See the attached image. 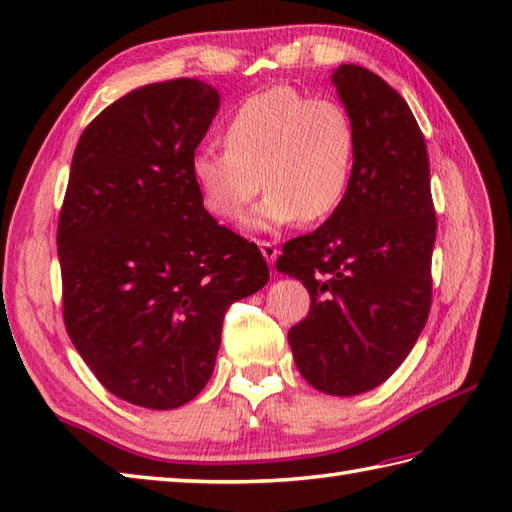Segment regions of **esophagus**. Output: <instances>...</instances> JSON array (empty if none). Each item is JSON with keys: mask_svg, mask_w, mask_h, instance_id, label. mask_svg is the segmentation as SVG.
<instances>
[{"mask_svg": "<svg viewBox=\"0 0 512 512\" xmlns=\"http://www.w3.org/2000/svg\"><path fill=\"white\" fill-rule=\"evenodd\" d=\"M259 250H262L268 264H275V259L279 257V248L273 242H259Z\"/></svg>", "mask_w": 512, "mask_h": 512, "instance_id": "34e87169", "label": "esophagus"}]
</instances>
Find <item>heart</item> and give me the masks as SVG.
I'll list each match as a JSON object with an SVG mask.
<instances>
[{"label":"heart","mask_w":512,"mask_h":512,"mask_svg":"<svg viewBox=\"0 0 512 512\" xmlns=\"http://www.w3.org/2000/svg\"><path fill=\"white\" fill-rule=\"evenodd\" d=\"M222 140L224 151L200 149L189 160L202 206L222 222L242 220L262 187L268 193L248 220L262 231L328 220L350 191L358 134L334 99L277 85L239 103Z\"/></svg>","instance_id":"1"}]
</instances>
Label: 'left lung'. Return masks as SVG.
<instances>
[{"mask_svg":"<svg viewBox=\"0 0 512 512\" xmlns=\"http://www.w3.org/2000/svg\"><path fill=\"white\" fill-rule=\"evenodd\" d=\"M332 81L358 134L350 191L317 231L284 244L277 270L312 299L288 332L301 376L356 396L396 372L427 323L436 209L407 101L361 65H339Z\"/></svg>","mask_w":512,"mask_h":512,"instance_id":"8db88e82","label":"left lung"}]
</instances>
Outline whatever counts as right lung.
Instances as JSON below:
<instances>
[{
  "mask_svg": "<svg viewBox=\"0 0 512 512\" xmlns=\"http://www.w3.org/2000/svg\"><path fill=\"white\" fill-rule=\"evenodd\" d=\"M217 107L202 81L151 83L74 149L57 228L63 323L99 383L138 407L198 396L228 306L268 281L257 244L217 224L191 180Z\"/></svg>",
  "mask_w": 512,
  "mask_h": 512,
  "instance_id": "add662e5",
  "label": "right lung"
}]
</instances>
